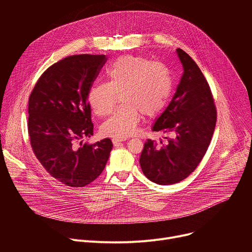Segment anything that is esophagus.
<instances>
[{
	"label": "esophagus",
	"instance_id": "obj_1",
	"mask_svg": "<svg viewBox=\"0 0 252 252\" xmlns=\"http://www.w3.org/2000/svg\"><path fill=\"white\" fill-rule=\"evenodd\" d=\"M122 141H123L122 139H118V138H113V143H114V146H115V147H118V146L120 145V143H121Z\"/></svg>",
	"mask_w": 252,
	"mask_h": 252
}]
</instances>
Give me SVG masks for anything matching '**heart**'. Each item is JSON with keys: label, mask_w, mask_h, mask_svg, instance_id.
Masks as SVG:
<instances>
[{"label": "heart", "mask_w": 252, "mask_h": 252, "mask_svg": "<svg viewBox=\"0 0 252 252\" xmlns=\"http://www.w3.org/2000/svg\"><path fill=\"white\" fill-rule=\"evenodd\" d=\"M107 82L94 85L88 94L93 111L99 117L109 115L118 102L124 105L112 114L100 127L101 133L118 139L132 135L140 120L159 114L172 92L167 67L158 62L136 56L119 58L106 71Z\"/></svg>", "instance_id": "b5f03b06"}]
</instances>
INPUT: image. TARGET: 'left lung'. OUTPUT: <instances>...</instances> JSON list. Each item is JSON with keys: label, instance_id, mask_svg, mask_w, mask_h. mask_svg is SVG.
<instances>
[{"label": "left lung", "instance_id": "1", "mask_svg": "<svg viewBox=\"0 0 252 252\" xmlns=\"http://www.w3.org/2000/svg\"><path fill=\"white\" fill-rule=\"evenodd\" d=\"M176 53L184 75L171 101L153 126L154 131L171 132L173 136L166 137L167 143L161 147L148 139L139 158L143 174L161 186L182 182L196 168L217 124V107L206 79L185 51L177 49Z\"/></svg>", "mask_w": 252, "mask_h": 252}]
</instances>
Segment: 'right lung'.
I'll return each instance as SVG.
<instances>
[{
	"label": "right lung",
	"mask_w": 252,
	"mask_h": 252,
	"mask_svg": "<svg viewBox=\"0 0 252 252\" xmlns=\"http://www.w3.org/2000/svg\"><path fill=\"white\" fill-rule=\"evenodd\" d=\"M106 60L104 55L66 57L44 71L30 94L28 130L32 152L44 168L67 187L93 183L113 149L110 138L93 145L81 141L94 134L88 94Z\"/></svg>",
	"instance_id": "right-lung-1"
}]
</instances>
